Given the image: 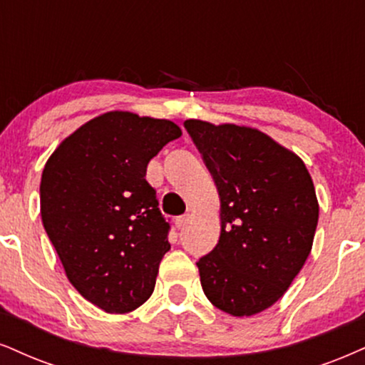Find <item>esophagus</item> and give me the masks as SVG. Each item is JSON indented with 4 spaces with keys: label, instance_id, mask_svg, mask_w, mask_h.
<instances>
[{
    "label": "esophagus",
    "instance_id": "34e87169",
    "mask_svg": "<svg viewBox=\"0 0 365 365\" xmlns=\"http://www.w3.org/2000/svg\"><path fill=\"white\" fill-rule=\"evenodd\" d=\"M187 215H182V217H178L175 218V227H178V230H182L184 227H186L187 225Z\"/></svg>",
    "mask_w": 365,
    "mask_h": 365
}]
</instances>
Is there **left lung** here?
<instances>
[{
	"mask_svg": "<svg viewBox=\"0 0 365 365\" xmlns=\"http://www.w3.org/2000/svg\"><path fill=\"white\" fill-rule=\"evenodd\" d=\"M220 196L217 247L197 260L203 291L232 317L272 307L298 276L318 225L304 162L257 128L184 121Z\"/></svg>",
	"mask_w": 365,
	"mask_h": 365,
	"instance_id": "1",
	"label": "left lung"
}]
</instances>
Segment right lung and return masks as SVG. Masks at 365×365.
<instances>
[{
	"instance_id": "right-lung-1",
	"label": "right lung",
	"mask_w": 365,
	"mask_h": 365,
	"mask_svg": "<svg viewBox=\"0 0 365 365\" xmlns=\"http://www.w3.org/2000/svg\"><path fill=\"white\" fill-rule=\"evenodd\" d=\"M182 135L169 120L108 111L62 140L40 181V215L67 279L106 313L150 298L169 223L147 164Z\"/></svg>"
}]
</instances>
